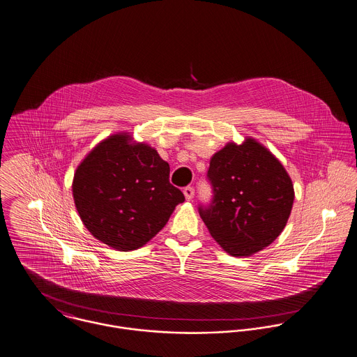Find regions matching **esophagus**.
Segmentation results:
<instances>
[{
  "label": "esophagus",
  "mask_w": 357,
  "mask_h": 357,
  "mask_svg": "<svg viewBox=\"0 0 357 357\" xmlns=\"http://www.w3.org/2000/svg\"><path fill=\"white\" fill-rule=\"evenodd\" d=\"M183 192H184V196H185L187 200H192V197H194L195 195V190L192 187H185Z\"/></svg>",
  "instance_id": "esophagus-1"
}]
</instances>
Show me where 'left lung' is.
I'll return each mask as SVG.
<instances>
[{
    "label": "left lung",
    "instance_id": "8db88e82",
    "mask_svg": "<svg viewBox=\"0 0 357 357\" xmlns=\"http://www.w3.org/2000/svg\"><path fill=\"white\" fill-rule=\"evenodd\" d=\"M208 207L199 214L211 237L231 257H251L268 247L292 211V180L275 155L254 137L229 142L211 160Z\"/></svg>",
    "mask_w": 357,
    "mask_h": 357
}]
</instances>
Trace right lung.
Here are the masks:
<instances>
[{"label": "right lung", "instance_id": "obj_1", "mask_svg": "<svg viewBox=\"0 0 357 357\" xmlns=\"http://www.w3.org/2000/svg\"><path fill=\"white\" fill-rule=\"evenodd\" d=\"M169 163L127 132L107 136L76 167L72 195L83 225L103 244L133 251L169 221L183 192L169 183Z\"/></svg>", "mask_w": 357, "mask_h": 357}]
</instances>
